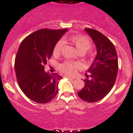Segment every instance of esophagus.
Here are the masks:
<instances>
[{"label": "esophagus", "mask_w": 133, "mask_h": 133, "mask_svg": "<svg viewBox=\"0 0 133 133\" xmlns=\"http://www.w3.org/2000/svg\"><path fill=\"white\" fill-rule=\"evenodd\" d=\"M69 79H70V80H73V79H75V78H73V77H67Z\"/></svg>", "instance_id": "obj_1"}]
</instances>
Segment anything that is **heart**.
<instances>
[{"label":"heart","instance_id":"1","mask_svg":"<svg viewBox=\"0 0 133 133\" xmlns=\"http://www.w3.org/2000/svg\"><path fill=\"white\" fill-rule=\"evenodd\" d=\"M65 39L70 41L75 46V48H77L78 52L81 54L85 53L91 47L90 40L85 35H82V34L72 35L68 37H65ZM63 45V41H58L54 45V49H53V54L54 55H58L60 54L61 51L62 50ZM79 67V63L71 61H65L62 63H61L58 68L61 72L64 73L67 75H72L75 74L77 69Z\"/></svg>","mask_w":133,"mask_h":133}]
</instances>
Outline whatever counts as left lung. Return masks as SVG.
<instances>
[{
	"label": "left lung",
	"mask_w": 133,
	"mask_h": 133,
	"mask_svg": "<svg viewBox=\"0 0 133 133\" xmlns=\"http://www.w3.org/2000/svg\"><path fill=\"white\" fill-rule=\"evenodd\" d=\"M85 30L96 45L97 54L88 70L89 74H85L88 79L83 80L84 87L77 93L82 100L92 103L104 98L113 87L118 72V58L115 45L105 35L94 29Z\"/></svg>",
	"instance_id": "obj_1"
}]
</instances>
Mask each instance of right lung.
<instances>
[{
    "label": "right lung",
    "instance_id": "add662e5",
    "mask_svg": "<svg viewBox=\"0 0 133 133\" xmlns=\"http://www.w3.org/2000/svg\"><path fill=\"white\" fill-rule=\"evenodd\" d=\"M68 29H41L33 32L21 42L16 56V76L23 92L32 101L46 103L58 92V83L62 77L44 70L58 41Z\"/></svg>",
    "mask_w": 133,
    "mask_h": 133
}]
</instances>
